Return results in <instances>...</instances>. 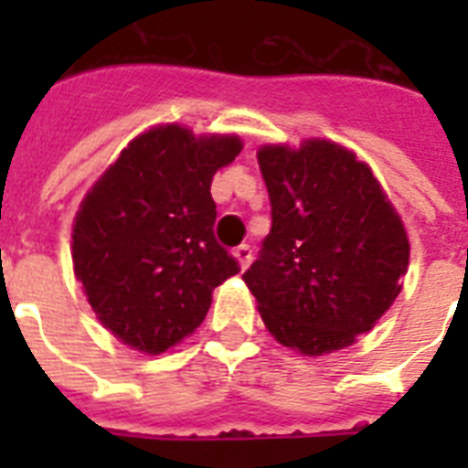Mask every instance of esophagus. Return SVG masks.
<instances>
[{
  "label": "esophagus",
  "instance_id": "34e87169",
  "mask_svg": "<svg viewBox=\"0 0 468 468\" xmlns=\"http://www.w3.org/2000/svg\"><path fill=\"white\" fill-rule=\"evenodd\" d=\"M235 260L240 264V270H248V264L252 262V248L250 245H240V248L233 250Z\"/></svg>",
  "mask_w": 468,
  "mask_h": 468
}]
</instances>
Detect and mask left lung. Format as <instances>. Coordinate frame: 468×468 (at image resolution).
Segmentation results:
<instances>
[{"label":"left lung","instance_id":"1","mask_svg":"<svg viewBox=\"0 0 468 468\" xmlns=\"http://www.w3.org/2000/svg\"><path fill=\"white\" fill-rule=\"evenodd\" d=\"M271 230L242 279L284 347L318 356L367 333L408 271L403 220L364 162L330 141L257 153Z\"/></svg>","mask_w":468,"mask_h":468}]
</instances>
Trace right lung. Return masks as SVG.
<instances>
[{
	"mask_svg": "<svg viewBox=\"0 0 468 468\" xmlns=\"http://www.w3.org/2000/svg\"><path fill=\"white\" fill-rule=\"evenodd\" d=\"M238 135L150 128L99 176L72 228V264L101 325L160 355L191 335L211 293L240 271L216 242L211 179L238 157Z\"/></svg>",
	"mask_w": 468,
	"mask_h": 468,
	"instance_id": "right-lung-1",
	"label": "right lung"
}]
</instances>
